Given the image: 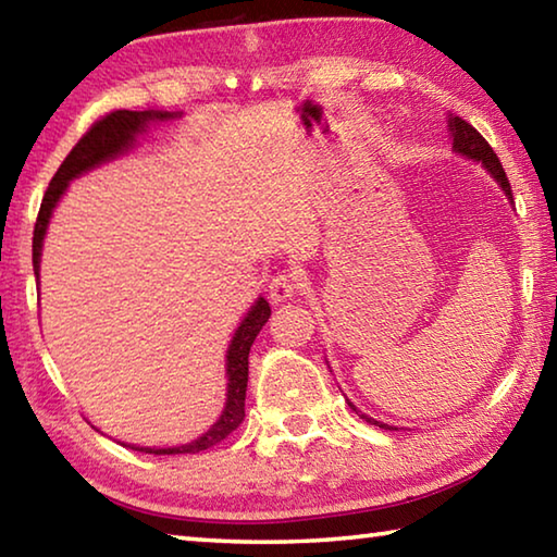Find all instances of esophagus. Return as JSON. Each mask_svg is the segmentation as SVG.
Here are the masks:
<instances>
[{
	"instance_id": "obj_1",
	"label": "esophagus",
	"mask_w": 557,
	"mask_h": 557,
	"mask_svg": "<svg viewBox=\"0 0 557 557\" xmlns=\"http://www.w3.org/2000/svg\"><path fill=\"white\" fill-rule=\"evenodd\" d=\"M299 287L301 282L295 272H280V275L270 280V297L272 301H287L297 295Z\"/></svg>"
}]
</instances>
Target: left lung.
<instances>
[{
	"label": "left lung",
	"mask_w": 557,
	"mask_h": 557,
	"mask_svg": "<svg viewBox=\"0 0 557 557\" xmlns=\"http://www.w3.org/2000/svg\"><path fill=\"white\" fill-rule=\"evenodd\" d=\"M447 129H449V137H451V152L459 154V157H465V159H469V162L482 164V166L486 169V174L492 176L498 186H502V191H504V196L508 199V203L513 206L511 184H508L504 166H502V162H498V157L494 154V149L488 147L486 139H484L482 135H479V132H476L474 127H471L469 122H465L461 117H455V115H447ZM326 363H329V361H326ZM346 403H348V408L356 410V414H361V418H363L366 422H371V425L383 428V430H398V428L385 425V422H381V420L369 418V414L358 410L356 405H354L351 400H348V398H346Z\"/></svg>",
	"instance_id": "8db88e82"
}]
</instances>
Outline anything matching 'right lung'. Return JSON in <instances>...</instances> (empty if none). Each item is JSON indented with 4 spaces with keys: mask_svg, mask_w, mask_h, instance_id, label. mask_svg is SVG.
Masks as SVG:
<instances>
[{
    "mask_svg": "<svg viewBox=\"0 0 557 557\" xmlns=\"http://www.w3.org/2000/svg\"><path fill=\"white\" fill-rule=\"evenodd\" d=\"M184 112H169V110H115L98 120L86 135L81 137V143L71 149V154L63 159L59 172L51 178L49 188H46L39 219H36L34 228V275L39 282L41 272V256H44V238L46 231H49L51 215L55 206L63 199V194L69 191L73 178L92 172L102 164L112 162L122 154L132 152L137 147V139L145 135V132L159 125V122H172L178 120ZM270 319V305L265 297H258L256 305L248 309V314L240 319L238 329L228 344V351H225V405L219 414V420L203 432V435L184 442V445L174 447H139V445H122L132 447L137 451H145V455H199V451L219 445L231 432L240 425L245 418V391H248V354L250 346L260 334V329L265 326Z\"/></svg>",
    "mask_w": 557,
    "mask_h": 557,
    "instance_id": "obj_1",
    "label": "right lung"
}]
</instances>
